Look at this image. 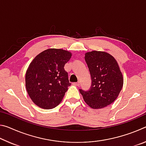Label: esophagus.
<instances>
[{"label": "esophagus", "instance_id": "esophagus-1", "mask_svg": "<svg viewBox=\"0 0 146 146\" xmlns=\"http://www.w3.org/2000/svg\"><path fill=\"white\" fill-rule=\"evenodd\" d=\"M73 84H74V85H75V86H78L79 85H80V82H74V83H73Z\"/></svg>", "mask_w": 146, "mask_h": 146}]
</instances>
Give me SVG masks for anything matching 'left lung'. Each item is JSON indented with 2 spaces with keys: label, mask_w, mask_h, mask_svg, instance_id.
Returning a JSON list of instances; mask_svg holds the SVG:
<instances>
[{
  "label": "left lung",
  "mask_w": 146,
  "mask_h": 146,
  "mask_svg": "<svg viewBox=\"0 0 146 146\" xmlns=\"http://www.w3.org/2000/svg\"><path fill=\"white\" fill-rule=\"evenodd\" d=\"M85 60L91 78L88 91L80 89L87 104L93 109H101L112 104L123 86V76L115 58L103 51L86 53Z\"/></svg>",
  "instance_id": "obj_1"
}]
</instances>
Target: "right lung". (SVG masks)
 <instances>
[{
  "label": "right lung",
  "instance_id": "1",
  "mask_svg": "<svg viewBox=\"0 0 146 146\" xmlns=\"http://www.w3.org/2000/svg\"><path fill=\"white\" fill-rule=\"evenodd\" d=\"M71 53L61 49H48L36 56L26 73V87L32 101L38 107L52 109L62 100L71 85L64 66Z\"/></svg>",
  "mask_w": 146,
  "mask_h": 146
}]
</instances>
